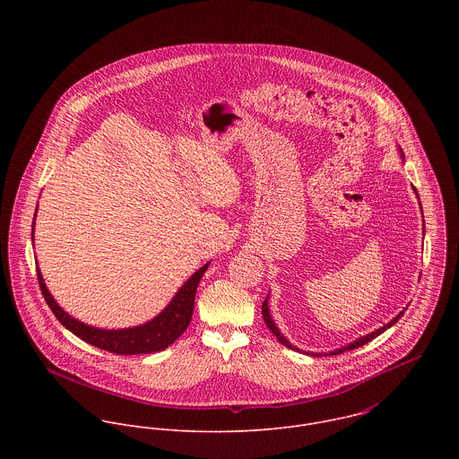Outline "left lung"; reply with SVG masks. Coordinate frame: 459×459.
I'll return each instance as SVG.
<instances>
[{"label": "left lung", "mask_w": 459, "mask_h": 459, "mask_svg": "<svg viewBox=\"0 0 459 459\" xmlns=\"http://www.w3.org/2000/svg\"><path fill=\"white\" fill-rule=\"evenodd\" d=\"M401 152V157L404 159V155H403V150H399ZM415 191V189H413ZM417 193V191H415ZM420 203V201H419ZM420 210H422V206H420ZM404 311H406V307L395 316V318H393L389 324H385L384 327L377 328L375 332H369V333H366V335H362V337H359V339H355L353 342H350V344H346V346H341V348H337V350H333V351H328L327 355H339V353H344V351H348V350H355V348H359V346H362V344H366V342H369V341H373L375 337H378L380 333H384L387 328L393 327L394 324L404 315ZM262 313H263V320H264V324H266V327L270 328V332L279 339V342L281 344H284V346H288L290 350H295V351H300L299 348H295L282 333H281V330H279V327L273 324V320H272V316H270V309H268V297L264 299V302H263L262 306ZM307 355H315V357H318V355H322V353H309L307 351ZM325 355V353H324Z\"/></svg>", "instance_id": "1"}]
</instances>
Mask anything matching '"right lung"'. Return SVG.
I'll use <instances>...</instances> for the list:
<instances>
[{
	"label": "right lung",
	"instance_id": "right-lung-1",
	"mask_svg": "<svg viewBox=\"0 0 459 459\" xmlns=\"http://www.w3.org/2000/svg\"><path fill=\"white\" fill-rule=\"evenodd\" d=\"M35 217H37V212H35ZM33 230H35V221L31 226V240H33ZM208 264L210 262L203 264L182 284V288L175 293L171 302L155 318H152L143 325L117 328V330L91 327L75 320L53 299L39 266H37V277L48 306L51 307L58 322L68 328L74 335H77L84 342H90L100 350H106L117 355H141V353H153V351L166 350L184 333L186 328L189 327L193 318V309H195L197 284L203 273L206 272Z\"/></svg>",
	"mask_w": 459,
	"mask_h": 459
}]
</instances>
